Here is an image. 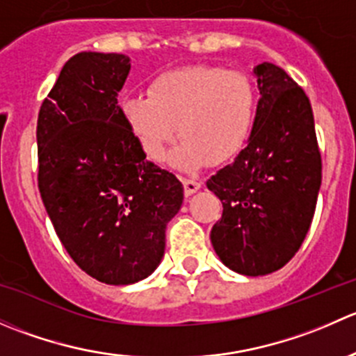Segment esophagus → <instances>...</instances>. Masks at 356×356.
I'll return each mask as SVG.
<instances>
[{
    "mask_svg": "<svg viewBox=\"0 0 356 356\" xmlns=\"http://www.w3.org/2000/svg\"><path fill=\"white\" fill-rule=\"evenodd\" d=\"M182 184H184L186 196L195 195V193L201 188V182L196 181V179H182Z\"/></svg>",
    "mask_w": 356,
    "mask_h": 356,
    "instance_id": "esophagus-1",
    "label": "esophagus"
}]
</instances>
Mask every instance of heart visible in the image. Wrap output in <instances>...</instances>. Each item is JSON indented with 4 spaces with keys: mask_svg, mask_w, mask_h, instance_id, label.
<instances>
[{
    "mask_svg": "<svg viewBox=\"0 0 356 356\" xmlns=\"http://www.w3.org/2000/svg\"><path fill=\"white\" fill-rule=\"evenodd\" d=\"M120 113L141 152L153 161L163 160L181 132L170 161L193 170L211 158L231 160L245 148L257 122L258 91L243 72L189 65L158 74L146 95L122 102Z\"/></svg>",
    "mask_w": 356,
    "mask_h": 356,
    "instance_id": "1",
    "label": "heart"
}]
</instances>
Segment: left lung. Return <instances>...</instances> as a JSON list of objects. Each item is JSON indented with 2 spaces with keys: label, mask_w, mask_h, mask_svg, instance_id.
Instances as JSON below:
<instances>
[{
  "label": "left lung",
  "mask_w": 356,
  "mask_h": 356,
  "mask_svg": "<svg viewBox=\"0 0 356 356\" xmlns=\"http://www.w3.org/2000/svg\"><path fill=\"white\" fill-rule=\"evenodd\" d=\"M258 113L246 148L207 181L222 201L211 245L225 267L267 275L296 254L322 182L314 111L303 89L274 63L254 67Z\"/></svg>",
  "instance_id": "8db88e82"
}]
</instances>
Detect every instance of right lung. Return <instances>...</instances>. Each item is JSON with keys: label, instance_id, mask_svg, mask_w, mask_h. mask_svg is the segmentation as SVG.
Instances as JSON below:
<instances>
[{"label": "right lung", "instance_id": "right-lung-1", "mask_svg": "<svg viewBox=\"0 0 356 356\" xmlns=\"http://www.w3.org/2000/svg\"><path fill=\"white\" fill-rule=\"evenodd\" d=\"M131 70L120 53L82 51L63 65L38 117V184L72 260L125 286L155 272L181 210L179 179L146 160L117 96Z\"/></svg>", "mask_w": 356, "mask_h": 356}]
</instances>
